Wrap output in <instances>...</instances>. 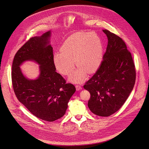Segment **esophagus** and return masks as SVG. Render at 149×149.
<instances>
[{"label":"esophagus","mask_w":149,"mask_h":149,"mask_svg":"<svg viewBox=\"0 0 149 149\" xmlns=\"http://www.w3.org/2000/svg\"><path fill=\"white\" fill-rule=\"evenodd\" d=\"M75 87H76V89H77V90H81L82 89V86H80V85H78V84H77L76 86H75Z\"/></svg>","instance_id":"obj_1"}]
</instances>
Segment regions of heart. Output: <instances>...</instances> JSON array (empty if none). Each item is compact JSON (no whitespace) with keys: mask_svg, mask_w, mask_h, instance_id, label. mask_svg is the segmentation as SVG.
Listing matches in <instances>:
<instances>
[{"mask_svg":"<svg viewBox=\"0 0 149 149\" xmlns=\"http://www.w3.org/2000/svg\"><path fill=\"white\" fill-rule=\"evenodd\" d=\"M61 52H56L53 62L56 69L63 75H68L78 68L70 77L73 82H81L87 72L95 71L100 66L103 55V46L97 33L79 32L74 33L64 42Z\"/></svg>","mask_w":149,"mask_h":149,"instance_id":"b5f03b06","label":"heart"}]
</instances>
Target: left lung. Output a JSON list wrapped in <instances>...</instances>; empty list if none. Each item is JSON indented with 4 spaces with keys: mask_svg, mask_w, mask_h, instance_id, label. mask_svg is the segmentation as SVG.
Instances as JSON below:
<instances>
[{
    "mask_svg": "<svg viewBox=\"0 0 149 149\" xmlns=\"http://www.w3.org/2000/svg\"><path fill=\"white\" fill-rule=\"evenodd\" d=\"M108 45L101 65L83 86L90 93L88 107L94 114L109 116L125 103L133 89L136 70L130 52L124 40L103 30Z\"/></svg>",
    "mask_w": 149,
    "mask_h": 149,
    "instance_id": "obj_1",
    "label": "left lung"
}]
</instances>
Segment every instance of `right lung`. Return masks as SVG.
<instances>
[{
	"mask_svg": "<svg viewBox=\"0 0 149 149\" xmlns=\"http://www.w3.org/2000/svg\"><path fill=\"white\" fill-rule=\"evenodd\" d=\"M50 31L32 37L17 51L11 72L12 84L18 100L36 117L53 122L66 113L67 103L75 87L56 72L53 62L52 47L49 45ZM33 60L40 65V75L35 80L24 77L19 66Z\"/></svg>",
	"mask_w": 149,
	"mask_h": 149,
	"instance_id": "1",
	"label": "right lung"
}]
</instances>
